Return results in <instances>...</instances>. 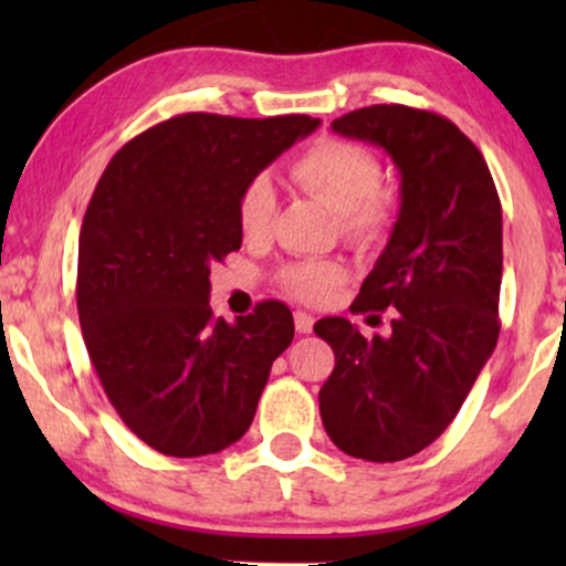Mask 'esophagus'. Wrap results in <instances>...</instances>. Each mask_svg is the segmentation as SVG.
Returning <instances> with one entry per match:
<instances>
[{
  "mask_svg": "<svg viewBox=\"0 0 566 566\" xmlns=\"http://www.w3.org/2000/svg\"><path fill=\"white\" fill-rule=\"evenodd\" d=\"M295 329L301 335H308L314 329V316L305 314V311H295Z\"/></svg>",
  "mask_w": 566,
  "mask_h": 566,
  "instance_id": "esophagus-1",
  "label": "esophagus"
}]
</instances>
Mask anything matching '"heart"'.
<instances>
[{
	"label": "heart",
	"mask_w": 566,
	"mask_h": 566,
	"mask_svg": "<svg viewBox=\"0 0 566 566\" xmlns=\"http://www.w3.org/2000/svg\"><path fill=\"white\" fill-rule=\"evenodd\" d=\"M290 175L303 191L337 212L340 231L348 242L369 247L386 239L394 226V197L382 191L380 161L373 151L346 138H319L303 148L290 165ZM276 197L265 175H255L239 191L237 220L244 239L255 242L271 229ZM279 282L303 301H319L340 282L333 263L303 261L279 271Z\"/></svg>",
	"instance_id": "b5f03b06"
}]
</instances>
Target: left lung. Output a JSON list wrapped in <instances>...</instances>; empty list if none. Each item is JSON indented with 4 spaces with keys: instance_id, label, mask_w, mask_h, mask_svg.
<instances>
[{
    "instance_id": "obj_1",
    "label": "left lung",
    "mask_w": 566,
    "mask_h": 566,
    "mask_svg": "<svg viewBox=\"0 0 566 566\" xmlns=\"http://www.w3.org/2000/svg\"><path fill=\"white\" fill-rule=\"evenodd\" d=\"M333 129L391 154L401 210L350 305L373 319L391 308V333L365 337L343 316L314 324L335 350L319 412L337 450L396 463L447 431L495 350L503 210L482 151L444 116L380 103Z\"/></svg>"
}]
</instances>
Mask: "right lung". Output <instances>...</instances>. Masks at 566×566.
Returning <instances> with one entry per match:
<instances>
[{
    "label": "right lung",
    "mask_w": 566,
    "mask_h": 566,
    "mask_svg": "<svg viewBox=\"0 0 566 566\" xmlns=\"http://www.w3.org/2000/svg\"><path fill=\"white\" fill-rule=\"evenodd\" d=\"M319 127L305 114H178L125 143L82 220L76 311L103 391L140 441L172 458L231 447L292 343L284 303L229 324L210 265L242 247L239 191Z\"/></svg>",
    "instance_id": "right-lung-1"
}]
</instances>
